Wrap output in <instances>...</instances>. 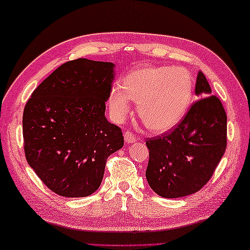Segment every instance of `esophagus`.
<instances>
[{"instance_id": "1", "label": "esophagus", "mask_w": 250, "mask_h": 250, "mask_svg": "<svg viewBox=\"0 0 250 250\" xmlns=\"http://www.w3.org/2000/svg\"><path fill=\"white\" fill-rule=\"evenodd\" d=\"M136 137L134 136V135L130 133V132H126V133H124V141L126 142V143H128V144H132V143H135L136 142Z\"/></svg>"}]
</instances>
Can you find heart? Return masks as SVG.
Masks as SVG:
<instances>
[{"instance_id": "heart-1", "label": "heart", "mask_w": 250, "mask_h": 250, "mask_svg": "<svg viewBox=\"0 0 250 250\" xmlns=\"http://www.w3.org/2000/svg\"><path fill=\"white\" fill-rule=\"evenodd\" d=\"M193 95L190 73L180 67H142L114 85L108 94L113 120L121 123L137 102L138 116L148 129L166 133L182 121Z\"/></svg>"}]
</instances>
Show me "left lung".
I'll use <instances>...</instances> for the list:
<instances>
[{
    "label": "left lung",
    "instance_id": "obj_1",
    "mask_svg": "<svg viewBox=\"0 0 250 250\" xmlns=\"http://www.w3.org/2000/svg\"><path fill=\"white\" fill-rule=\"evenodd\" d=\"M182 122L168 135L146 142L149 149L146 178L157 194L177 199L193 194L208 183L226 149L227 116L202 72Z\"/></svg>",
    "mask_w": 250,
    "mask_h": 250
}]
</instances>
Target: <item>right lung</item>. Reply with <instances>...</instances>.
Here are the masks:
<instances>
[{"instance_id": "add662e5", "label": "right lung", "mask_w": 250, "mask_h": 250, "mask_svg": "<svg viewBox=\"0 0 250 250\" xmlns=\"http://www.w3.org/2000/svg\"><path fill=\"white\" fill-rule=\"evenodd\" d=\"M115 64L85 58L65 62L46 78L23 114L27 163L49 189L83 198L99 189L107 157L124 137L105 117Z\"/></svg>"}]
</instances>
